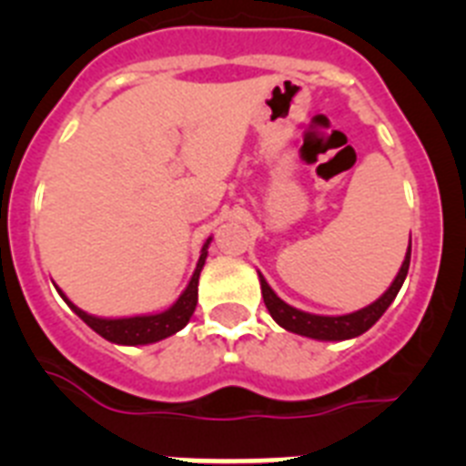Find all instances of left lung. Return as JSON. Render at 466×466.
<instances>
[{"label":"left lung","mask_w":466,"mask_h":466,"mask_svg":"<svg viewBox=\"0 0 466 466\" xmlns=\"http://www.w3.org/2000/svg\"><path fill=\"white\" fill-rule=\"evenodd\" d=\"M409 266H410V247H409V252H406V258H403L401 268H399L397 278H394V282L390 284V289H387L380 299L373 300L371 306L361 308V310L350 312V315H339V317L310 315V312L296 310V308H291L289 303H284V300L270 289V284L263 279L261 273H258V279H261L263 303H266L270 317H273L279 327L315 340H348V339H355V336H361L364 331H369V329L380 319L382 312H385L387 308H390V303L397 299L403 279H406V275H409Z\"/></svg>","instance_id":"1"}]
</instances>
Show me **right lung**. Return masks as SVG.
<instances>
[{
    "label": "right lung",
    "mask_w": 466,
    "mask_h": 466,
    "mask_svg": "<svg viewBox=\"0 0 466 466\" xmlns=\"http://www.w3.org/2000/svg\"><path fill=\"white\" fill-rule=\"evenodd\" d=\"M212 240V238H209ZM209 240L203 245V252L198 258V266L193 270V278L188 282V287L184 289V294L175 300V306L167 308L166 312H158V315H139V317H121V319H105V317H93L88 312H84L81 308H76L67 296L60 291L67 306L72 308L76 315L93 329L95 333H100L102 339L111 340V343L118 345H149L156 340H163L172 333H177L179 329L187 327V322L191 319L193 310H196L198 303V278H200V270L205 266V258H208V245Z\"/></svg>",
    "instance_id": "1"
}]
</instances>
